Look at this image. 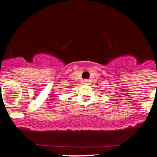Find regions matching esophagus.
<instances>
[{
  "mask_svg": "<svg viewBox=\"0 0 157 157\" xmlns=\"http://www.w3.org/2000/svg\"><path fill=\"white\" fill-rule=\"evenodd\" d=\"M83 82H84L85 85H89V80H85L83 81Z\"/></svg>",
  "mask_w": 157,
  "mask_h": 157,
  "instance_id": "34e87169",
  "label": "esophagus"
}]
</instances>
